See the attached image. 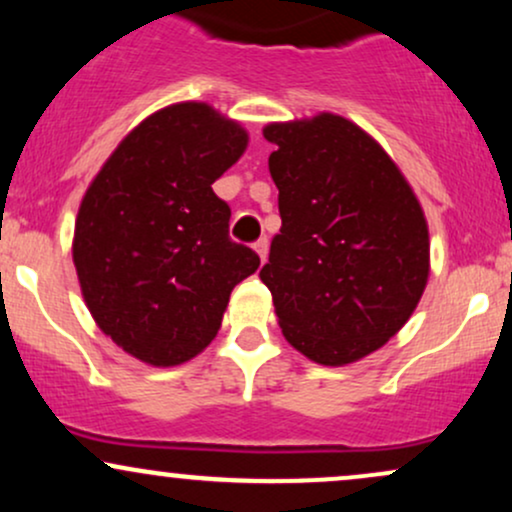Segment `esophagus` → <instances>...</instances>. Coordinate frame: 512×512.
<instances>
[{"label": "esophagus", "mask_w": 512, "mask_h": 512, "mask_svg": "<svg viewBox=\"0 0 512 512\" xmlns=\"http://www.w3.org/2000/svg\"><path fill=\"white\" fill-rule=\"evenodd\" d=\"M255 250H257V255H260V260H262V262H264V260H267L269 240H267V238H260V240H255Z\"/></svg>", "instance_id": "obj_1"}]
</instances>
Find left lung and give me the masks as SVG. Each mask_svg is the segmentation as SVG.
<instances>
[{
    "label": "left lung",
    "instance_id": "8db88e82",
    "mask_svg": "<svg viewBox=\"0 0 512 512\" xmlns=\"http://www.w3.org/2000/svg\"><path fill=\"white\" fill-rule=\"evenodd\" d=\"M276 144L281 231L260 279L284 337L344 366L402 330L428 281V226L392 158L354 122L322 113L264 127Z\"/></svg>",
    "mask_w": 512,
    "mask_h": 512
}]
</instances>
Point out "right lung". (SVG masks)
Segmentation results:
<instances>
[{"label": "right lung", "instance_id": "add662e5", "mask_svg": "<svg viewBox=\"0 0 512 512\" xmlns=\"http://www.w3.org/2000/svg\"><path fill=\"white\" fill-rule=\"evenodd\" d=\"M248 134L204 103L154 113L122 139L76 216L74 264L93 320L127 354L178 366L207 349L233 286L260 267L211 190Z\"/></svg>", "mask_w": 512, "mask_h": 512}]
</instances>
